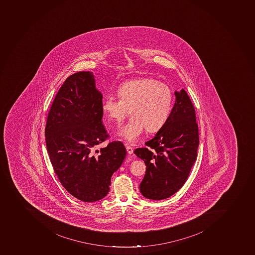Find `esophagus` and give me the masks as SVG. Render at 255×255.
Wrapping results in <instances>:
<instances>
[{
  "instance_id": "obj_1",
  "label": "esophagus",
  "mask_w": 255,
  "mask_h": 255,
  "mask_svg": "<svg viewBox=\"0 0 255 255\" xmlns=\"http://www.w3.org/2000/svg\"><path fill=\"white\" fill-rule=\"evenodd\" d=\"M126 149L127 152H128V154H132L133 151H134V149H133L132 147H130V146H126Z\"/></svg>"
}]
</instances>
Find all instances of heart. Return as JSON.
Wrapping results in <instances>:
<instances>
[{
  "label": "heart",
  "mask_w": 255,
  "mask_h": 255,
  "mask_svg": "<svg viewBox=\"0 0 255 255\" xmlns=\"http://www.w3.org/2000/svg\"><path fill=\"white\" fill-rule=\"evenodd\" d=\"M119 99L107 97L102 110L109 121L121 124L132 114L127 125L119 131L128 143L138 140L143 130L156 132L166 124L171 113L173 94L164 82L153 78H137L124 82L117 89Z\"/></svg>",
  "instance_id": "obj_1"
}]
</instances>
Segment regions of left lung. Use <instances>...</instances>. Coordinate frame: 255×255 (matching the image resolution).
Instances as JSON below:
<instances>
[{"mask_svg":"<svg viewBox=\"0 0 255 255\" xmlns=\"http://www.w3.org/2000/svg\"><path fill=\"white\" fill-rule=\"evenodd\" d=\"M174 94L175 103L166 124L146 142L145 148L134 151L146 165L139 191L152 200L167 199L179 191L197 157L199 128L195 107L183 89Z\"/></svg>","mask_w":255,"mask_h":255,"instance_id":"obj_1","label":"left lung"}]
</instances>
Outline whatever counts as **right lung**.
Returning <instances> with one entry per match:
<instances>
[{
    "mask_svg": "<svg viewBox=\"0 0 255 255\" xmlns=\"http://www.w3.org/2000/svg\"><path fill=\"white\" fill-rule=\"evenodd\" d=\"M102 105L92 72H78L60 87L46 123V145L58 179L69 194L89 203L109 192L112 174L127 153L120 141L96 149L109 138Z\"/></svg>",
    "mask_w": 255,
    "mask_h": 255,
    "instance_id": "obj_1",
    "label": "right lung"
}]
</instances>
